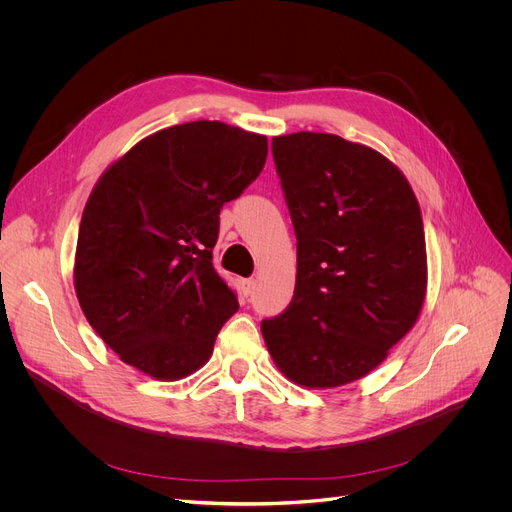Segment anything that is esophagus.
<instances>
[{
  "label": "esophagus",
  "mask_w": 512,
  "mask_h": 512,
  "mask_svg": "<svg viewBox=\"0 0 512 512\" xmlns=\"http://www.w3.org/2000/svg\"><path fill=\"white\" fill-rule=\"evenodd\" d=\"M253 288H255V280L253 278L240 280V290H242V294H245V297H249V294L253 292Z\"/></svg>",
  "instance_id": "esophagus-1"
}]
</instances>
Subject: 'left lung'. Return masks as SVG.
Masks as SVG:
<instances>
[{"label": "left lung", "instance_id": "obj_1", "mask_svg": "<svg viewBox=\"0 0 512 512\" xmlns=\"http://www.w3.org/2000/svg\"><path fill=\"white\" fill-rule=\"evenodd\" d=\"M272 153L297 234V284L261 334L294 384H351L386 359L423 307L417 197L382 153L338 134L274 137Z\"/></svg>", "mask_w": 512, "mask_h": 512}]
</instances>
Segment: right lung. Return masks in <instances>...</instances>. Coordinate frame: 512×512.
<instances>
[{
    "label": "right lung",
    "mask_w": 512,
    "mask_h": 512,
    "mask_svg": "<svg viewBox=\"0 0 512 512\" xmlns=\"http://www.w3.org/2000/svg\"><path fill=\"white\" fill-rule=\"evenodd\" d=\"M265 157L263 134L197 120L151 134L99 178L78 228L74 288L124 363L166 382L207 363L238 309L211 263L220 209Z\"/></svg>",
    "instance_id": "add662e5"
}]
</instances>
